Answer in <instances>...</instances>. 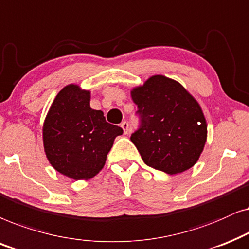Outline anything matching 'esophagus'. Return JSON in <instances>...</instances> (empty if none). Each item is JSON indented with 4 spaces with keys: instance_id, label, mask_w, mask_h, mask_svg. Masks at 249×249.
<instances>
[{
    "instance_id": "esophagus-1",
    "label": "esophagus",
    "mask_w": 249,
    "mask_h": 249,
    "mask_svg": "<svg viewBox=\"0 0 249 249\" xmlns=\"http://www.w3.org/2000/svg\"><path fill=\"white\" fill-rule=\"evenodd\" d=\"M121 126H122V128H123V131H124V133L127 134L128 131H130V130H128V127H130V125H128V123H127L126 121H124V122H123L122 124H121Z\"/></svg>"
}]
</instances>
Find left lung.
Wrapping results in <instances>:
<instances>
[{
  "mask_svg": "<svg viewBox=\"0 0 249 249\" xmlns=\"http://www.w3.org/2000/svg\"><path fill=\"white\" fill-rule=\"evenodd\" d=\"M131 97L140 118L131 141L144 164L171 175L194 166L207 139L206 119L196 99L163 75L151 76Z\"/></svg>",
  "mask_w": 249,
  "mask_h": 249,
  "instance_id": "left-lung-1",
  "label": "left lung"
}]
</instances>
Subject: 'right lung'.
<instances>
[{"instance_id":"obj_1","label":"right lung","mask_w":249,"mask_h":249,"mask_svg":"<svg viewBox=\"0 0 249 249\" xmlns=\"http://www.w3.org/2000/svg\"><path fill=\"white\" fill-rule=\"evenodd\" d=\"M90 91L69 84L53 100L43 125V144L50 164L74 180L93 178L105 166L122 127L106 122L90 107Z\"/></svg>"}]
</instances>
